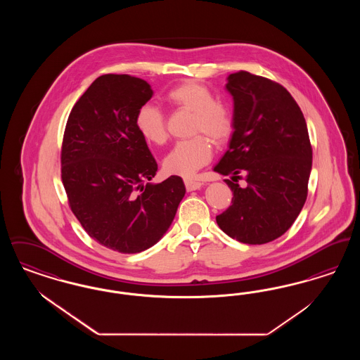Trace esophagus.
I'll return each mask as SVG.
<instances>
[{
  "mask_svg": "<svg viewBox=\"0 0 360 360\" xmlns=\"http://www.w3.org/2000/svg\"><path fill=\"white\" fill-rule=\"evenodd\" d=\"M202 182L200 181H194V179H190V178H185V186L188 191H194V190H198V188H202Z\"/></svg>",
  "mask_w": 360,
  "mask_h": 360,
  "instance_id": "obj_1",
  "label": "esophagus"
}]
</instances>
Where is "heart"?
Wrapping results in <instances>:
<instances>
[{"mask_svg": "<svg viewBox=\"0 0 360 360\" xmlns=\"http://www.w3.org/2000/svg\"><path fill=\"white\" fill-rule=\"evenodd\" d=\"M166 101L194 113L191 134H205L214 143H224L233 132V116L229 108L216 101L210 89L197 81L174 86L166 94ZM135 127L144 141L160 146L167 140L163 112L154 105H141L135 117ZM213 154L212 144L204 135H195L176 141L165 156L163 167L169 174L191 176L206 165Z\"/></svg>", "mask_w": 360, "mask_h": 360, "instance_id": "1", "label": "heart"}]
</instances>
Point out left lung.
Returning <instances> with one entry per match:
<instances>
[{
  "label": "left lung",
  "mask_w": 360,
  "mask_h": 360,
  "mask_svg": "<svg viewBox=\"0 0 360 360\" xmlns=\"http://www.w3.org/2000/svg\"><path fill=\"white\" fill-rule=\"evenodd\" d=\"M233 98V134L214 172L232 205L216 217L229 238L264 244L282 236L298 217L308 195L311 146L305 117L290 93L267 78L239 71L228 75ZM246 175V186L237 184Z\"/></svg>",
  "instance_id": "left-lung-1"
}]
</instances>
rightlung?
Segmentation results:
<instances>
[{"mask_svg":"<svg viewBox=\"0 0 360 360\" xmlns=\"http://www.w3.org/2000/svg\"><path fill=\"white\" fill-rule=\"evenodd\" d=\"M154 91L127 74L98 77L71 109L62 146V182L87 235L121 254L153 247L170 228L186 188L158 165L135 117Z\"/></svg>","mask_w":360,"mask_h":360,"instance_id":"obj_1","label":"right lung"}]
</instances>
